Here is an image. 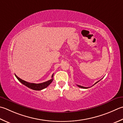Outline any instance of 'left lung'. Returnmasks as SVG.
I'll return each mask as SVG.
<instances>
[{
  "mask_svg": "<svg viewBox=\"0 0 123 123\" xmlns=\"http://www.w3.org/2000/svg\"><path fill=\"white\" fill-rule=\"evenodd\" d=\"M99 81H100V80H99ZM97 81V82H96V83H95L94 84V85H95V84H97V83H98V81ZM77 85L79 87H80V88H88V87H84V86H80V85Z\"/></svg>",
  "mask_w": 123,
  "mask_h": 123,
  "instance_id": "obj_1",
  "label": "left lung"
}]
</instances>
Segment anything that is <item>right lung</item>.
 Masks as SVG:
<instances>
[{
	"instance_id": "right-lung-1",
	"label": "right lung",
	"mask_w": 123,
	"mask_h": 123,
	"mask_svg": "<svg viewBox=\"0 0 123 123\" xmlns=\"http://www.w3.org/2000/svg\"><path fill=\"white\" fill-rule=\"evenodd\" d=\"M15 76L17 78V79H18L22 84H23V85H25V86H27V87L29 88L32 89V90H36V91H40L42 90H43V89L45 88L46 87H47V86L52 82L53 80V74H52V78L51 79H50V80H48L47 81H45V82L40 83V84L29 83V82H27V81H26L25 80H22V79H21V78L18 77L17 76L16 74H15Z\"/></svg>"
}]
</instances>
